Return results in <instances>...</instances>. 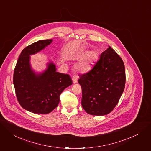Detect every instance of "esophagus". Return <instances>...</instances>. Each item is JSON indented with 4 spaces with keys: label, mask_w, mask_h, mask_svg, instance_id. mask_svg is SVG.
Wrapping results in <instances>:
<instances>
[{
    "label": "esophagus",
    "mask_w": 151,
    "mask_h": 151,
    "mask_svg": "<svg viewBox=\"0 0 151 151\" xmlns=\"http://www.w3.org/2000/svg\"><path fill=\"white\" fill-rule=\"evenodd\" d=\"M72 79L73 83L74 84H75V83H77V81H78V77H77L76 75H73V76H72Z\"/></svg>",
    "instance_id": "obj_1"
}]
</instances>
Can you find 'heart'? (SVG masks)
Masks as SVG:
<instances>
[{
  "label": "heart",
  "mask_w": 151,
  "mask_h": 151,
  "mask_svg": "<svg viewBox=\"0 0 151 151\" xmlns=\"http://www.w3.org/2000/svg\"><path fill=\"white\" fill-rule=\"evenodd\" d=\"M85 49L81 50L77 54L78 57H81L85 53ZM98 59V53L94 50L87 51L80 61L75 65V70L80 73H87L96 61Z\"/></svg>",
  "instance_id": "heart-1"
}]
</instances>
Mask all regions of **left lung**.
Masks as SVG:
<instances>
[{
  "label": "left lung",
  "mask_w": 151,
  "mask_h": 151,
  "mask_svg": "<svg viewBox=\"0 0 151 151\" xmlns=\"http://www.w3.org/2000/svg\"><path fill=\"white\" fill-rule=\"evenodd\" d=\"M79 76L84 110L94 116L111 112L124 90L126 81L125 65L119 55L109 47L90 72Z\"/></svg>",
  "instance_id": "8db88e82"
}]
</instances>
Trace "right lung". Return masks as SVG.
<instances>
[{"instance_id": "obj_1", "label": "right lung", "mask_w": 151, "mask_h": 151, "mask_svg": "<svg viewBox=\"0 0 151 151\" xmlns=\"http://www.w3.org/2000/svg\"><path fill=\"white\" fill-rule=\"evenodd\" d=\"M52 40H39L21 52L13 76L17 99L26 110L35 114H48L60 102V95L72 84L70 76L57 72L56 65L50 61L42 73L35 72L31 65L30 55L49 45Z\"/></svg>"}]
</instances>
